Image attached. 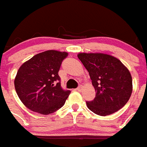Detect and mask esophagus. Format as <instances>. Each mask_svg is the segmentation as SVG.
Wrapping results in <instances>:
<instances>
[{
  "label": "esophagus",
  "instance_id": "esophagus-1",
  "mask_svg": "<svg viewBox=\"0 0 147 147\" xmlns=\"http://www.w3.org/2000/svg\"><path fill=\"white\" fill-rule=\"evenodd\" d=\"M81 90H82V86H81L76 89V91H81Z\"/></svg>",
  "mask_w": 147,
  "mask_h": 147
}]
</instances>
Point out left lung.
<instances>
[{
  "mask_svg": "<svg viewBox=\"0 0 147 147\" xmlns=\"http://www.w3.org/2000/svg\"><path fill=\"white\" fill-rule=\"evenodd\" d=\"M79 59L89 71L96 91L94 100L86 102L96 115L114 114L125 106L132 92L129 69L120 60L103 53H79Z\"/></svg>",
  "mask_w": 147,
  "mask_h": 147,
  "instance_id": "1",
  "label": "left lung"
}]
</instances>
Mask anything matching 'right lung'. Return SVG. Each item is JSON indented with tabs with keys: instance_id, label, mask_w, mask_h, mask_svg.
<instances>
[{
	"instance_id": "right-lung-1",
	"label": "right lung",
	"mask_w": 147,
	"mask_h": 147,
	"mask_svg": "<svg viewBox=\"0 0 147 147\" xmlns=\"http://www.w3.org/2000/svg\"><path fill=\"white\" fill-rule=\"evenodd\" d=\"M68 54L54 50L46 51L20 66L15 79V88L27 108L47 115L63 107L71 91L61 87L58 71Z\"/></svg>"
}]
</instances>
